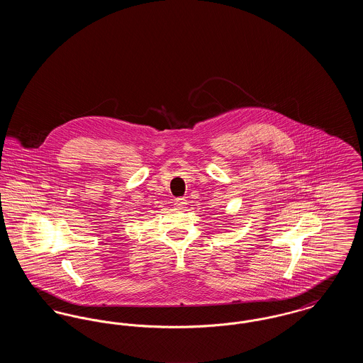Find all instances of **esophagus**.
Masks as SVG:
<instances>
[{
	"instance_id": "obj_1",
	"label": "esophagus",
	"mask_w": 363,
	"mask_h": 363,
	"mask_svg": "<svg viewBox=\"0 0 363 363\" xmlns=\"http://www.w3.org/2000/svg\"><path fill=\"white\" fill-rule=\"evenodd\" d=\"M174 206L178 208V209H182V208H185V206H186V201H185L184 197H179V199H175Z\"/></svg>"
}]
</instances>
